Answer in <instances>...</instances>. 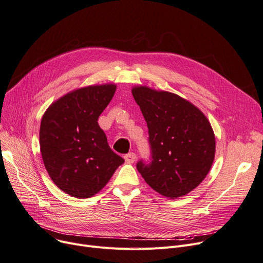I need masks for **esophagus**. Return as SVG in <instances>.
I'll use <instances>...</instances> for the list:
<instances>
[{"mask_svg": "<svg viewBox=\"0 0 263 263\" xmlns=\"http://www.w3.org/2000/svg\"><path fill=\"white\" fill-rule=\"evenodd\" d=\"M124 159H125V162H126V163H127V164H132V163H134V162L136 161V154L133 153V152H130V153H128V154H126V155L124 156Z\"/></svg>", "mask_w": 263, "mask_h": 263, "instance_id": "1", "label": "esophagus"}]
</instances>
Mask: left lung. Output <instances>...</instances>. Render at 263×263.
Returning <instances> with one entry per match:
<instances>
[{
    "instance_id": "obj_1",
    "label": "left lung",
    "mask_w": 263,
    "mask_h": 263,
    "mask_svg": "<svg viewBox=\"0 0 263 263\" xmlns=\"http://www.w3.org/2000/svg\"><path fill=\"white\" fill-rule=\"evenodd\" d=\"M149 129L152 160L137 163L145 182L160 194L184 196L211 171L216 141L211 123L194 104L176 93L146 86L132 89Z\"/></svg>"
}]
</instances>
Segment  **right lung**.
Returning <instances> with one entry per match:
<instances>
[{"label":"right lung","mask_w":263,"mask_h":263,"mask_svg":"<svg viewBox=\"0 0 263 263\" xmlns=\"http://www.w3.org/2000/svg\"><path fill=\"white\" fill-rule=\"evenodd\" d=\"M115 89L114 84H103L70 91L52 102L42 118V159L51 180L71 196L95 195L124 163L98 125Z\"/></svg>","instance_id":"right-lung-1"}]
</instances>
